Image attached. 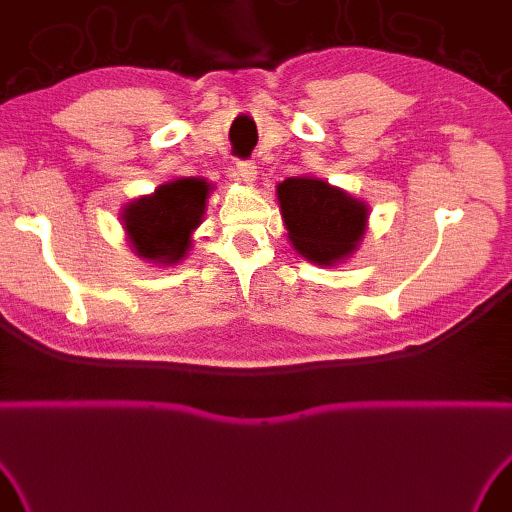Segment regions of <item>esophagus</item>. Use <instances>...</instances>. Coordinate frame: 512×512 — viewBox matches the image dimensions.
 I'll list each match as a JSON object with an SVG mask.
<instances>
[{
	"mask_svg": "<svg viewBox=\"0 0 512 512\" xmlns=\"http://www.w3.org/2000/svg\"><path fill=\"white\" fill-rule=\"evenodd\" d=\"M234 175H237V180L243 184H253L257 177V166L253 161H239L237 168H234Z\"/></svg>",
	"mask_w": 512,
	"mask_h": 512,
	"instance_id": "1",
	"label": "esophagus"
}]
</instances>
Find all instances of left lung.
I'll list each match as a JSON object with an SVG mask.
<instances>
[{
    "label": "left lung",
    "instance_id": "8db88e82",
    "mask_svg": "<svg viewBox=\"0 0 512 512\" xmlns=\"http://www.w3.org/2000/svg\"><path fill=\"white\" fill-rule=\"evenodd\" d=\"M275 198L289 243L312 264H339L355 253L367 232V202L321 177H287L275 186Z\"/></svg>",
    "mask_w": 512,
    "mask_h": 512
}]
</instances>
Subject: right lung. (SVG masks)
Wrapping results in <instances>:
<instances>
[{
	"mask_svg": "<svg viewBox=\"0 0 512 512\" xmlns=\"http://www.w3.org/2000/svg\"><path fill=\"white\" fill-rule=\"evenodd\" d=\"M212 191L214 184L202 177H177L127 202L120 223L134 253L157 266L180 264L193 248V232L205 218Z\"/></svg>",
	"mask_w": 512,
	"mask_h": 512,
	"instance_id": "right-lung-1",
	"label": "right lung"
}]
</instances>
